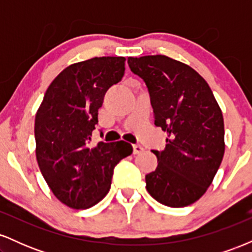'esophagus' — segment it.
Returning <instances> with one entry per match:
<instances>
[{
	"label": "esophagus",
	"mask_w": 252,
	"mask_h": 252,
	"mask_svg": "<svg viewBox=\"0 0 252 252\" xmlns=\"http://www.w3.org/2000/svg\"><path fill=\"white\" fill-rule=\"evenodd\" d=\"M132 149H134V154L135 155L136 154H141V153H142L144 150L143 147L140 146V144H134V146H132Z\"/></svg>",
	"instance_id": "34e87169"
}]
</instances>
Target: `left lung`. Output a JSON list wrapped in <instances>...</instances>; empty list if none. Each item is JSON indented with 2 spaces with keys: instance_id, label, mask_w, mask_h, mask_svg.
<instances>
[{
  "instance_id": "left-lung-1",
  "label": "left lung",
  "mask_w": 252,
  "mask_h": 252,
  "mask_svg": "<svg viewBox=\"0 0 252 252\" xmlns=\"http://www.w3.org/2000/svg\"><path fill=\"white\" fill-rule=\"evenodd\" d=\"M148 88L154 124L167 131L146 189L161 204L185 207L204 195L225 152L224 118L209 84L186 63L166 56L128 58Z\"/></svg>"
}]
</instances>
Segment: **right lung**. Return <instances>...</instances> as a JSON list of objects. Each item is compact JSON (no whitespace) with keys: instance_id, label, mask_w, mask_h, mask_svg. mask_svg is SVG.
<instances>
[{"instance_id":"obj_1","label":"right lung","mask_w":252,"mask_h":252,"mask_svg":"<svg viewBox=\"0 0 252 252\" xmlns=\"http://www.w3.org/2000/svg\"><path fill=\"white\" fill-rule=\"evenodd\" d=\"M126 58L100 57L66 67L46 91L35 115L36 160L53 194L84 210L108 194L115 166L132 153L124 141L91 144L98 109L122 80Z\"/></svg>"}]
</instances>
